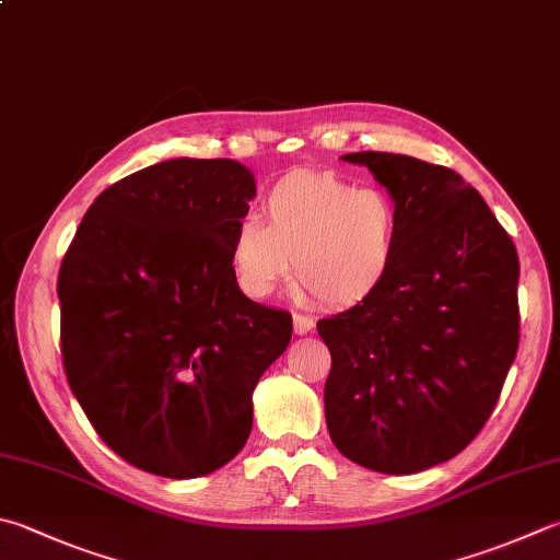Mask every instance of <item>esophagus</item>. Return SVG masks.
<instances>
[{
	"label": "esophagus",
	"mask_w": 560,
	"mask_h": 560,
	"mask_svg": "<svg viewBox=\"0 0 560 560\" xmlns=\"http://www.w3.org/2000/svg\"><path fill=\"white\" fill-rule=\"evenodd\" d=\"M292 324H294V334H310L312 331V326H314V319L312 316H307V314H300V312H294L292 314Z\"/></svg>",
	"instance_id": "esophagus-1"
}]
</instances>
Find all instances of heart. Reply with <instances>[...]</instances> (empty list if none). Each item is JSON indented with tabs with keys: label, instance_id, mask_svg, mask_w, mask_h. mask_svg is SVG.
Segmentation results:
<instances>
[{
	"label": "heart",
	"instance_id": "1",
	"mask_svg": "<svg viewBox=\"0 0 560 560\" xmlns=\"http://www.w3.org/2000/svg\"><path fill=\"white\" fill-rule=\"evenodd\" d=\"M399 214L377 187H353L331 173L300 171L266 197V221L246 217L231 238L229 262L253 298H268L290 278L324 304L368 298L393 268Z\"/></svg>",
	"mask_w": 560,
	"mask_h": 560
}]
</instances>
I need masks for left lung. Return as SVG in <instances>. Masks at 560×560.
Segmentation results:
<instances>
[{"mask_svg": "<svg viewBox=\"0 0 560 560\" xmlns=\"http://www.w3.org/2000/svg\"><path fill=\"white\" fill-rule=\"evenodd\" d=\"M387 187L399 246L387 278L351 310L316 322L334 446L358 466L409 476L480 434L520 348V258L476 187L444 165L343 155Z\"/></svg>", "mask_w": 560, "mask_h": 560, "instance_id": "obj_1", "label": "left lung"}]
</instances>
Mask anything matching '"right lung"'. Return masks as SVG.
<instances>
[{
	"instance_id": "1",
	"label": "right lung",
	"mask_w": 560,
	"mask_h": 560,
	"mask_svg": "<svg viewBox=\"0 0 560 560\" xmlns=\"http://www.w3.org/2000/svg\"><path fill=\"white\" fill-rule=\"evenodd\" d=\"M256 195L229 158H175L94 199L58 272L72 395L116 456L199 478L244 448L253 387L292 316L248 300L229 262Z\"/></svg>"
}]
</instances>
